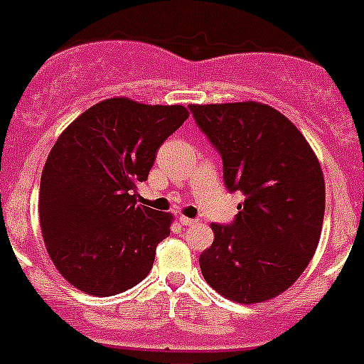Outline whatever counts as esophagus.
Here are the masks:
<instances>
[{
  "mask_svg": "<svg viewBox=\"0 0 364 364\" xmlns=\"http://www.w3.org/2000/svg\"><path fill=\"white\" fill-rule=\"evenodd\" d=\"M179 222H181V225H193V224H197V220L196 218H188V217H179Z\"/></svg>",
  "mask_w": 364,
  "mask_h": 364,
  "instance_id": "1",
  "label": "esophagus"
}]
</instances>
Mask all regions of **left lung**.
Wrapping results in <instances>:
<instances>
[{
    "mask_svg": "<svg viewBox=\"0 0 364 364\" xmlns=\"http://www.w3.org/2000/svg\"><path fill=\"white\" fill-rule=\"evenodd\" d=\"M190 112L220 153L229 192L245 196L232 224H211L200 272L229 301H270L301 277L318 247L326 211L318 158L268 105H190Z\"/></svg>",
    "mask_w": 364,
    "mask_h": 364,
    "instance_id": "left-lung-1",
    "label": "left lung"
}]
</instances>
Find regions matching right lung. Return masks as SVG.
<instances>
[{"label":"right lung","mask_w":364,"mask_h":364,"mask_svg":"<svg viewBox=\"0 0 364 364\" xmlns=\"http://www.w3.org/2000/svg\"><path fill=\"white\" fill-rule=\"evenodd\" d=\"M186 119L181 105L112 97L58 136L42 171L38 215L49 257L74 288L110 297L151 272L172 215L139 204L136 188Z\"/></svg>","instance_id":"1"}]
</instances>
